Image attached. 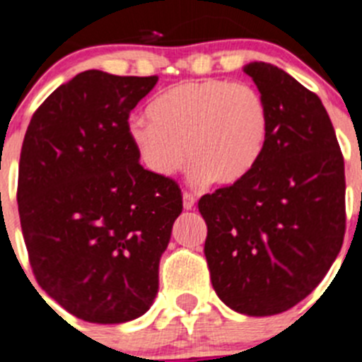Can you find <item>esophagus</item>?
<instances>
[{
  "instance_id": "34e87169",
  "label": "esophagus",
  "mask_w": 362,
  "mask_h": 362,
  "mask_svg": "<svg viewBox=\"0 0 362 362\" xmlns=\"http://www.w3.org/2000/svg\"><path fill=\"white\" fill-rule=\"evenodd\" d=\"M182 202H184V209L189 211V209H193L194 207V197L191 193H187V191H184V194H182Z\"/></svg>"
}]
</instances>
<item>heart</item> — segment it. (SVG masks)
<instances>
[{
    "label": "heart",
    "mask_w": 362,
    "mask_h": 362,
    "mask_svg": "<svg viewBox=\"0 0 362 362\" xmlns=\"http://www.w3.org/2000/svg\"><path fill=\"white\" fill-rule=\"evenodd\" d=\"M129 120L128 136L148 171L173 177L193 165L197 182H242L258 165L270 132V110L254 86L229 79L189 81L151 100Z\"/></svg>",
    "instance_id": "b5f03b06"
}]
</instances>
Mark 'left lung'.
Returning <instances> with one entry per match:
<instances>
[{
  "label": "left lung",
  "mask_w": 362,
  "mask_h": 362,
  "mask_svg": "<svg viewBox=\"0 0 362 362\" xmlns=\"http://www.w3.org/2000/svg\"><path fill=\"white\" fill-rule=\"evenodd\" d=\"M270 110L265 151L238 184L204 194L205 259L227 307L274 315L307 298L343 245L344 160L323 103L281 68L243 66Z\"/></svg>",
  "instance_id": "obj_1"
}]
</instances>
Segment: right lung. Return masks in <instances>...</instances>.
<instances>
[{
	"label": "right lung",
	"mask_w": 362,
	"mask_h": 362,
	"mask_svg": "<svg viewBox=\"0 0 362 362\" xmlns=\"http://www.w3.org/2000/svg\"><path fill=\"white\" fill-rule=\"evenodd\" d=\"M157 81L81 71L47 97L25 133L18 207L32 272L90 323L149 310L182 213L177 182L142 168L128 136L129 112Z\"/></svg>",
	"instance_id": "right-lung-1"
}]
</instances>
